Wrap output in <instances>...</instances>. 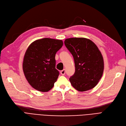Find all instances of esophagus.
<instances>
[{
  "instance_id": "1",
  "label": "esophagus",
  "mask_w": 126,
  "mask_h": 126,
  "mask_svg": "<svg viewBox=\"0 0 126 126\" xmlns=\"http://www.w3.org/2000/svg\"><path fill=\"white\" fill-rule=\"evenodd\" d=\"M60 73H61V74L62 75H64L65 74V69H63L62 71H61Z\"/></svg>"
}]
</instances>
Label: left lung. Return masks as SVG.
I'll return each instance as SVG.
<instances>
[{
    "mask_svg": "<svg viewBox=\"0 0 126 126\" xmlns=\"http://www.w3.org/2000/svg\"><path fill=\"white\" fill-rule=\"evenodd\" d=\"M75 62V72L69 78L72 86L79 91L94 88L103 75L104 60L100 51L91 40L70 38L64 41Z\"/></svg>",
    "mask_w": 126,
    "mask_h": 126,
    "instance_id": "left-lung-1",
    "label": "left lung"
}]
</instances>
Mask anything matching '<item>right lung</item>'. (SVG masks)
<instances>
[{
	"mask_svg": "<svg viewBox=\"0 0 126 126\" xmlns=\"http://www.w3.org/2000/svg\"><path fill=\"white\" fill-rule=\"evenodd\" d=\"M63 45L62 40L45 38L34 41L26 50L23 70L30 85L41 92L53 88L59 75L55 56Z\"/></svg>",
	"mask_w": 126,
	"mask_h": 126,
	"instance_id": "1",
	"label": "right lung"
}]
</instances>
